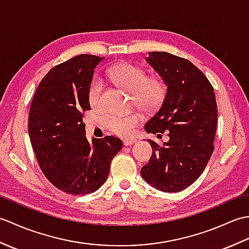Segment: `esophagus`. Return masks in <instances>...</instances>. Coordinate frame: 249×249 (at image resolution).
<instances>
[{
	"label": "esophagus",
	"instance_id": "esophagus-1",
	"mask_svg": "<svg viewBox=\"0 0 249 249\" xmlns=\"http://www.w3.org/2000/svg\"><path fill=\"white\" fill-rule=\"evenodd\" d=\"M137 140L136 139H124V141H123V143H124V145H130V144H133V143H135Z\"/></svg>",
	"mask_w": 249,
	"mask_h": 249
}]
</instances>
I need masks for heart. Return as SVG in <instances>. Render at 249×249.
Listing matches in <instances>:
<instances>
[{
	"label": "heart",
	"mask_w": 249,
	"mask_h": 249,
	"mask_svg": "<svg viewBox=\"0 0 249 249\" xmlns=\"http://www.w3.org/2000/svg\"><path fill=\"white\" fill-rule=\"evenodd\" d=\"M110 78L127 91L134 92V97L140 107L153 109L160 103L165 95L166 87L162 79L158 76H146L144 68L131 63H120L109 71ZM103 83L98 79L89 87V99L93 107H98L102 98ZM142 122L141 114L133 112L111 115L106 121L107 128L112 134L128 137L134 134L137 126Z\"/></svg>",
	"instance_id": "heart-1"
}]
</instances>
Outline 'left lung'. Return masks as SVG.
<instances>
[{"mask_svg":"<svg viewBox=\"0 0 249 249\" xmlns=\"http://www.w3.org/2000/svg\"><path fill=\"white\" fill-rule=\"evenodd\" d=\"M146 61L167 84L160 108L146 122L147 133H167L162 146L149 140L152 156L141 176L153 187L177 193L203 172L214 151L217 105L212 84L192 62L168 52H150Z\"/></svg>","mask_w":249,"mask_h":249,"instance_id":"obj_1","label":"left lung"}]
</instances>
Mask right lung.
Listing matches in <instances>:
<instances>
[{
    "instance_id": "obj_1",
    "label": "right lung",
    "mask_w": 249,
    "mask_h": 249,
    "mask_svg": "<svg viewBox=\"0 0 249 249\" xmlns=\"http://www.w3.org/2000/svg\"><path fill=\"white\" fill-rule=\"evenodd\" d=\"M105 57L80 54L54 66L41 79L29 113V136L48 181L66 194L88 195L108 178L122 149L113 136L86 138L83 115L91 110L89 91L94 70Z\"/></svg>"
}]
</instances>
